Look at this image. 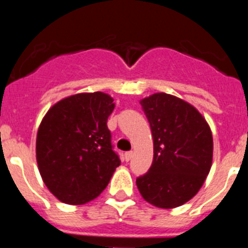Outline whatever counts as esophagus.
I'll use <instances>...</instances> for the list:
<instances>
[{
    "mask_svg": "<svg viewBox=\"0 0 248 248\" xmlns=\"http://www.w3.org/2000/svg\"><path fill=\"white\" fill-rule=\"evenodd\" d=\"M124 157H125L126 161H129L133 157V151H126L125 154H124Z\"/></svg>",
    "mask_w": 248,
    "mask_h": 248,
    "instance_id": "esophagus-1",
    "label": "esophagus"
}]
</instances>
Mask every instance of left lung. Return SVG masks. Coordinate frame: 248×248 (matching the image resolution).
Here are the masks:
<instances>
[{"instance_id": "8db88e82", "label": "left lung", "mask_w": 248, "mask_h": 248, "mask_svg": "<svg viewBox=\"0 0 248 248\" xmlns=\"http://www.w3.org/2000/svg\"><path fill=\"white\" fill-rule=\"evenodd\" d=\"M140 104L150 124L154 160L137 186L149 203L174 209L194 198L209 175L211 129L198 109L170 94L155 93Z\"/></svg>"}]
</instances>
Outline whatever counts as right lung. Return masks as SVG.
I'll return each instance as SVG.
<instances>
[{
  "instance_id": "right-lung-1",
  "label": "right lung",
  "mask_w": 248,
  "mask_h": 248,
  "mask_svg": "<svg viewBox=\"0 0 248 248\" xmlns=\"http://www.w3.org/2000/svg\"><path fill=\"white\" fill-rule=\"evenodd\" d=\"M113 98L102 92L74 94L52 107L38 128L39 174L62 202L83 205L99 196L120 165L107 122Z\"/></svg>"
}]
</instances>
